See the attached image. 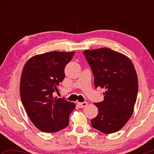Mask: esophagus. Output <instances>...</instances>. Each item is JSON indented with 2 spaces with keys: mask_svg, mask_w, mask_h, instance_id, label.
Here are the masks:
<instances>
[{
  "mask_svg": "<svg viewBox=\"0 0 154 154\" xmlns=\"http://www.w3.org/2000/svg\"><path fill=\"white\" fill-rule=\"evenodd\" d=\"M78 105H79V106L80 108H83L85 107V106L88 105V103L87 102H83V103H78Z\"/></svg>",
  "mask_w": 154,
  "mask_h": 154,
  "instance_id": "1",
  "label": "esophagus"
}]
</instances>
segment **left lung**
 <instances>
[{"label": "left lung", "mask_w": 154, "mask_h": 154, "mask_svg": "<svg viewBox=\"0 0 154 154\" xmlns=\"http://www.w3.org/2000/svg\"><path fill=\"white\" fill-rule=\"evenodd\" d=\"M83 54L92 69L95 87L106 90L104 100L94 103L98 114L91 124L105 134L116 132L134 111L139 88L134 65L126 56L109 48L85 50Z\"/></svg>", "instance_id": "8db88e82"}]
</instances>
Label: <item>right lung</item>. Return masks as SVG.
<instances>
[{"mask_svg":"<svg viewBox=\"0 0 154 154\" xmlns=\"http://www.w3.org/2000/svg\"><path fill=\"white\" fill-rule=\"evenodd\" d=\"M75 54L50 51L32 57L21 75L20 92L26 111L41 131L55 132L69 126V118L75 108L64 98L54 97L57 86L65 77L64 68Z\"/></svg>","mask_w":154,"mask_h":154,"instance_id":"obj_1","label":"right lung"}]
</instances>
